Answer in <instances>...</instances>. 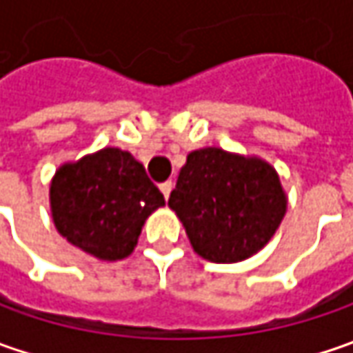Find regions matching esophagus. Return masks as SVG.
Masks as SVG:
<instances>
[{
  "mask_svg": "<svg viewBox=\"0 0 353 353\" xmlns=\"http://www.w3.org/2000/svg\"><path fill=\"white\" fill-rule=\"evenodd\" d=\"M159 188H161L163 196H165V200H167L170 194V190H172V181H165V183H161L159 184Z\"/></svg>",
  "mask_w": 353,
  "mask_h": 353,
  "instance_id": "esophagus-1",
  "label": "esophagus"
}]
</instances>
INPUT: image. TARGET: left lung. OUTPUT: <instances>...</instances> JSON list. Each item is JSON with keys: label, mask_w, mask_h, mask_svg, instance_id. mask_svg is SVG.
<instances>
[{"label": "left lung", "mask_w": 353, "mask_h": 353, "mask_svg": "<svg viewBox=\"0 0 353 353\" xmlns=\"http://www.w3.org/2000/svg\"><path fill=\"white\" fill-rule=\"evenodd\" d=\"M169 206L200 257L236 263L273 237L287 198L277 172L265 161L208 147L186 157Z\"/></svg>", "instance_id": "1"}]
</instances>
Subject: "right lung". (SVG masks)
I'll use <instances>...</instances> for the list:
<instances>
[{
    "label": "right lung",
    "mask_w": 353,
    "mask_h": 353,
    "mask_svg": "<svg viewBox=\"0 0 353 353\" xmlns=\"http://www.w3.org/2000/svg\"><path fill=\"white\" fill-rule=\"evenodd\" d=\"M163 204L141 163L112 147L62 165L50 184V210L61 236L103 261L128 257L147 216Z\"/></svg>",
    "instance_id": "right-lung-1"
}]
</instances>
